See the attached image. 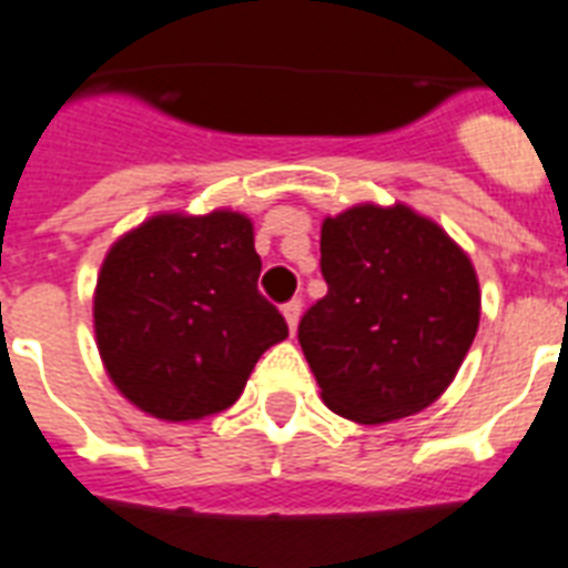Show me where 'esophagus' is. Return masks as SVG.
<instances>
[{"mask_svg":"<svg viewBox=\"0 0 568 568\" xmlns=\"http://www.w3.org/2000/svg\"><path fill=\"white\" fill-rule=\"evenodd\" d=\"M301 301H292V303H285L283 306V315H285V324H288V329H292V336H294V329H297V324H301Z\"/></svg>","mask_w":568,"mask_h":568,"instance_id":"obj_1","label":"esophagus"}]
</instances>
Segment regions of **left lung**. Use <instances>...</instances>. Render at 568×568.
I'll return each mask as SVG.
<instances>
[{"instance_id": "1", "label": "left lung", "mask_w": 568, "mask_h": 568, "mask_svg": "<svg viewBox=\"0 0 568 568\" xmlns=\"http://www.w3.org/2000/svg\"><path fill=\"white\" fill-rule=\"evenodd\" d=\"M327 294L297 338L321 400L356 424L427 409L454 383L480 324L471 258L404 203H359L321 223Z\"/></svg>"}]
</instances>
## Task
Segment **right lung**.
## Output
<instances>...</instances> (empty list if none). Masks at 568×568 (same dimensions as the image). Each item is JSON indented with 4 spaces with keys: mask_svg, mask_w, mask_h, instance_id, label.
<instances>
[{
    "mask_svg": "<svg viewBox=\"0 0 568 568\" xmlns=\"http://www.w3.org/2000/svg\"><path fill=\"white\" fill-rule=\"evenodd\" d=\"M258 271L253 221L232 209L162 212L120 235L93 288L97 351L120 395L162 422L235 404L258 356L288 336Z\"/></svg>",
    "mask_w": 568,
    "mask_h": 568,
    "instance_id": "obj_1",
    "label": "right lung"
}]
</instances>
